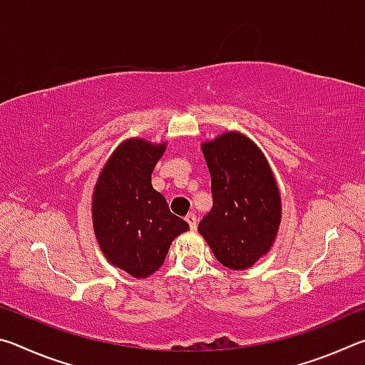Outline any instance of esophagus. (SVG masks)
Listing matches in <instances>:
<instances>
[{"mask_svg":"<svg viewBox=\"0 0 365 365\" xmlns=\"http://www.w3.org/2000/svg\"><path fill=\"white\" fill-rule=\"evenodd\" d=\"M185 220L188 222V225H190L191 230H196V215L193 212L187 214V217H185Z\"/></svg>","mask_w":365,"mask_h":365,"instance_id":"1","label":"esophagus"}]
</instances>
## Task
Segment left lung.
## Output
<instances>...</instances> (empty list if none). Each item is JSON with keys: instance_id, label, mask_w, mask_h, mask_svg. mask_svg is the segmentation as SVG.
<instances>
[{"instance_id": "left-lung-1", "label": "left lung", "mask_w": 365, "mask_h": 365, "mask_svg": "<svg viewBox=\"0 0 365 365\" xmlns=\"http://www.w3.org/2000/svg\"><path fill=\"white\" fill-rule=\"evenodd\" d=\"M202 154L214 205L197 230L222 265L248 269L269 251L279 230L275 178L261 150L240 133L228 132L205 143Z\"/></svg>"}]
</instances>
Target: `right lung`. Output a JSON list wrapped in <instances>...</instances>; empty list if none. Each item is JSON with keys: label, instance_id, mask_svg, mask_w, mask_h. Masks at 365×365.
Returning a JSON list of instances; mask_svg holds the SVG:
<instances>
[{"label": "right lung", "instance_id": "right-lung-1", "mask_svg": "<svg viewBox=\"0 0 365 365\" xmlns=\"http://www.w3.org/2000/svg\"><path fill=\"white\" fill-rule=\"evenodd\" d=\"M165 145L128 140L109 158L93 195V227L110 264L145 279L168 256L172 240L190 225L170 212L151 174Z\"/></svg>", "mask_w": 365, "mask_h": 365}]
</instances>
